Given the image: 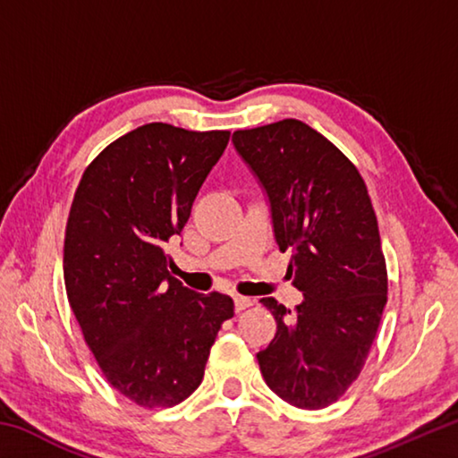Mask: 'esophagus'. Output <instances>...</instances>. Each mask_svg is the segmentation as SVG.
<instances>
[{
	"instance_id": "1",
	"label": "esophagus",
	"mask_w": 458,
	"mask_h": 458,
	"mask_svg": "<svg viewBox=\"0 0 458 458\" xmlns=\"http://www.w3.org/2000/svg\"><path fill=\"white\" fill-rule=\"evenodd\" d=\"M252 305H254V301H252L250 297H242V294H234V307H236L238 313L244 311V309H248V307H252Z\"/></svg>"
}]
</instances>
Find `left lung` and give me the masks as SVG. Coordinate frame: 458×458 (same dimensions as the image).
Instances as JSON below:
<instances>
[{
    "mask_svg": "<svg viewBox=\"0 0 458 458\" xmlns=\"http://www.w3.org/2000/svg\"><path fill=\"white\" fill-rule=\"evenodd\" d=\"M273 212L281 250L291 248L303 303L267 297L276 335L257 353L262 377L284 402L321 410L347 392L366 363L387 301V270L366 182L329 139L303 121L234 131Z\"/></svg>",
    "mask_w": 458,
    "mask_h": 458,
    "instance_id": "8db88e82",
    "label": "left lung"
}]
</instances>
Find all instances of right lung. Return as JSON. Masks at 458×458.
I'll return each instance as SVG.
<instances>
[{
	"label": "right lung",
	"instance_id": "obj_1",
	"mask_svg": "<svg viewBox=\"0 0 458 458\" xmlns=\"http://www.w3.org/2000/svg\"><path fill=\"white\" fill-rule=\"evenodd\" d=\"M230 131L147 123L84 169L64 236V284L106 382L143 408L183 402L204 377L228 294L190 291L167 267Z\"/></svg>",
	"mask_w": 458,
	"mask_h": 458
}]
</instances>
